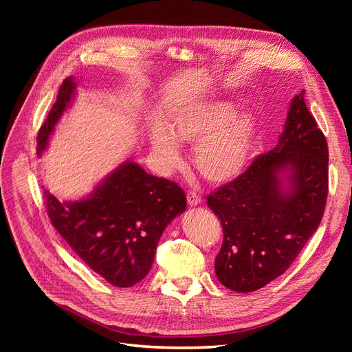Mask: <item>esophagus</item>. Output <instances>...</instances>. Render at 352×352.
Returning a JSON list of instances; mask_svg holds the SVG:
<instances>
[{
    "label": "esophagus",
    "mask_w": 352,
    "mask_h": 352,
    "mask_svg": "<svg viewBox=\"0 0 352 352\" xmlns=\"http://www.w3.org/2000/svg\"><path fill=\"white\" fill-rule=\"evenodd\" d=\"M186 199H188V204H189L190 207H195V206L201 204V197H199L197 192H194V190H188Z\"/></svg>",
    "instance_id": "34e87169"
}]
</instances>
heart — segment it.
Here are the masks:
<instances>
[{
	"label": "heart",
	"mask_w": 352,
	"mask_h": 352,
	"mask_svg": "<svg viewBox=\"0 0 352 352\" xmlns=\"http://www.w3.org/2000/svg\"><path fill=\"white\" fill-rule=\"evenodd\" d=\"M228 101L195 102L168 114L166 127L153 124L148 131L151 150L167 167L180 164L175 142L197 144L195 164L212 184L236 179L247 167L257 135V120L251 113H236Z\"/></svg>",
	"instance_id": "b5f03b06"
}]
</instances>
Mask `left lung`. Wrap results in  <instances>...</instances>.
<instances>
[{
	"instance_id": "1",
	"label": "left lung",
	"mask_w": 352,
	"mask_h": 352,
	"mask_svg": "<svg viewBox=\"0 0 352 352\" xmlns=\"http://www.w3.org/2000/svg\"><path fill=\"white\" fill-rule=\"evenodd\" d=\"M304 94L291 101L278 145L207 197L223 228L214 270L232 291L252 292L279 278L322 221L329 151Z\"/></svg>"
}]
</instances>
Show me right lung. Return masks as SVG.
<instances>
[{"mask_svg": "<svg viewBox=\"0 0 352 352\" xmlns=\"http://www.w3.org/2000/svg\"><path fill=\"white\" fill-rule=\"evenodd\" d=\"M76 83L67 78L38 133L36 151L74 98ZM52 226L74 254L109 283L129 287L151 270L157 243L166 226L186 210L184 189L167 179L148 175L126 162L79 201H58L44 189Z\"/></svg>", "mask_w": 352, "mask_h": 352, "instance_id": "right-lung-1", "label": "right lung"}]
</instances>
